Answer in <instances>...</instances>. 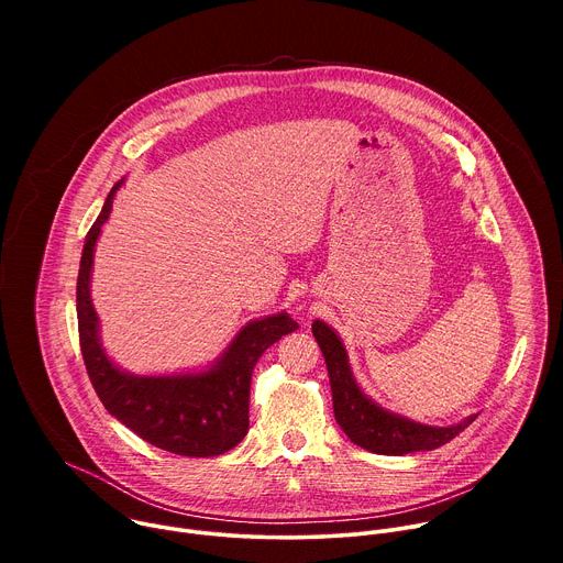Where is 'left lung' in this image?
Segmentation results:
<instances>
[{"label":"left lung","instance_id":"1","mask_svg":"<svg viewBox=\"0 0 563 563\" xmlns=\"http://www.w3.org/2000/svg\"><path fill=\"white\" fill-rule=\"evenodd\" d=\"M311 332L328 363L336 423L358 448L396 456L434 450L452 441L476 419V415H470L452 426H426L385 410L356 383L347 350L334 328H330L325 320H313Z\"/></svg>","mask_w":563,"mask_h":563}]
</instances>
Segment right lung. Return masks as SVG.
<instances>
[{"instance_id":"1","label":"right lung","mask_w":563,"mask_h":563,"mask_svg":"<svg viewBox=\"0 0 563 563\" xmlns=\"http://www.w3.org/2000/svg\"><path fill=\"white\" fill-rule=\"evenodd\" d=\"M124 183V180H122ZM118 183L87 233L77 274V330L89 378L120 423L146 443L180 456H216L235 448L250 430L252 372L263 352L298 325L287 311L254 318L205 367L172 374H133L102 345L100 316L91 298L96 245L111 216Z\"/></svg>"}]
</instances>
